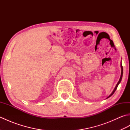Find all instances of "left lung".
Returning <instances> with one entry per match:
<instances>
[{"mask_svg": "<svg viewBox=\"0 0 130 130\" xmlns=\"http://www.w3.org/2000/svg\"><path fill=\"white\" fill-rule=\"evenodd\" d=\"M121 76H120V80H119V81H118V82L117 83V85H116V87L115 88V89H114V90H113V92H112V93L111 94H110L108 96V97L107 98H108L109 97H110V96H112L113 94H114V93L115 92V91H116V90L117 89V87H118V84H119L120 83V82H121V80H122V75H123V67H122V63H121Z\"/></svg>", "mask_w": 130, "mask_h": 130, "instance_id": "left-lung-1", "label": "left lung"}]
</instances>
